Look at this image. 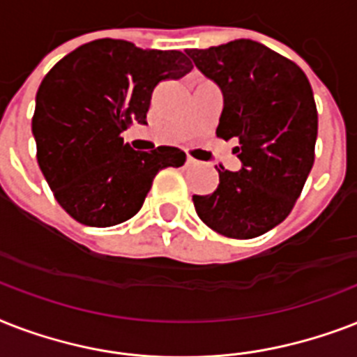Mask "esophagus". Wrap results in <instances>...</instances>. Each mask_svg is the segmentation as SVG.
Returning a JSON list of instances; mask_svg holds the SVG:
<instances>
[{
	"label": "esophagus",
	"instance_id": "1",
	"mask_svg": "<svg viewBox=\"0 0 357 357\" xmlns=\"http://www.w3.org/2000/svg\"><path fill=\"white\" fill-rule=\"evenodd\" d=\"M198 165H202L198 159H195V157H187V167H198Z\"/></svg>",
	"mask_w": 357,
	"mask_h": 357
}]
</instances>
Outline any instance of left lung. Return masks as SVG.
Returning <instances> with one entry per match:
<instances>
[{
    "label": "left lung",
    "mask_w": 357,
    "mask_h": 357,
    "mask_svg": "<svg viewBox=\"0 0 357 357\" xmlns=\"http://www.w3.org/2000/svg\"><path fill=\"white\" fill-rule=\"evenodd\" d=\"M187 55L222 91L217 137L237 139L241 159L238 172L217 168L215 192L192 196L196 213L220 235L259 237L287 218L315 161L310 81L298 64L248 38Z\"/></svg>",
    "instance_id": "obj_1"
}]
</instances>
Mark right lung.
Listing matches in <instances>:
<instances>
[{"mask_svg":"<svg viewBox=\"0 0 357 357\" xmlns=\"http://www.w3.org/2000/svg\"><path fill=\"white\" fill-rule=\"evenodd\" d=\"M190 70L189 59L176 50L98 38L47 72L33 114L36 161L70 217L92 228L126 222L142 207L155 174L183 165L187 155L179 148L135 151L120 135L133 122L146 123L161 81Z\"/></svg>","mask_w":357,"mask_h":357,"instance_id":"add662e5","label":"right lung"}]
</instances>
